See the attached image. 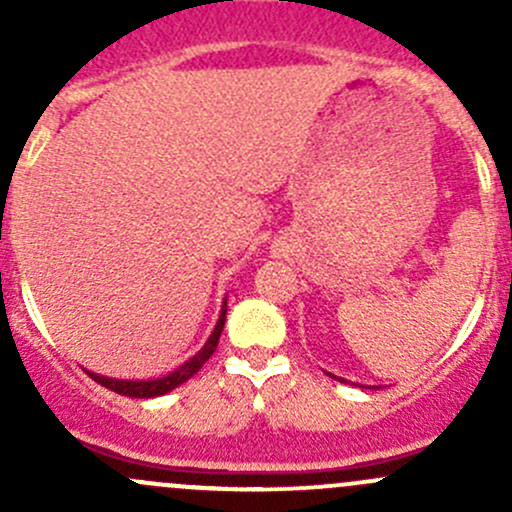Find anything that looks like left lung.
Instances as JSON below:
<instances>
[{"label": "left lung", "instance_id": "left-lung-1", "mask_svg": "<svg viewBox=\"0 0 512 512\" xmlns=\"http://www.w3.org/2000/svg\"><path fill=\"white\" fill-rule=\"evenodd\" d=\"M329 376H332V379H337V381H344V379H339V376H334V374H329Z\"/></svg>", "mask_w": 512, "mask_h": 512}]
</instances>
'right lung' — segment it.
Here are the masks:
<instances>
[{
  "mask_svg": "<svg viewBox=\"0 0 512 512\" xmlns=\"http://www.w3.org/2000/svg\"><path fill=\"white\" fill-rule=\"evenodd\" d=\"M225 314H227V302H223V312H220L218 324H215L213 334H210V339L205 342V347L200 349L193 359H188L185 364H180L178 369L170 371L168 376H160V379H148V381H123V379H108V376H98V374H94V371H86V374H89L96 384L106 386V389L116 391V394H121V396H133V399H153V396L168 394V391H173L175 386H180L183 381H188L190 376L198 374V371L203 369L205 361H208L210 356H213L215 349H218L220 334H223V327H225Z\"/></svg>",
  "mask_w": 512,
  "mask_h": 512,
  "instance_id": "right-lung-1",
  "label": "right lung"
}]
</instances>
